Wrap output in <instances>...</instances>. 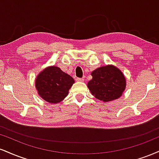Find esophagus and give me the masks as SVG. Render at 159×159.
<instances>
[{
	"label": "esophagus",
	"instance_id": "obj_1",
	"mask_svg": "<svg viewBox=\"0 0 159 159\" xmlns=\"http://www.w3.org/2000/svg\"><path fill=\"white\" fill-rule=\"evenodd\" d=\"M76 81L82 82V81H84V78H76Z\"/></svg>",
	"mask_w": 159,
	"mask_h": 159
}]
</instances>
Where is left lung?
I'll return each mask as SVG.
<instances>
[{
    "label": "left lung",
    "instance_id": "8db88e82",
    "mask_svg": "<svg viewBox=\"0 0 159 159\" xmlns=\"http://www.w3.org/2000/svg\"><path fill=\"white\" fill-rule=\"evenodd\" d=\"M93 78L87 84L92 95L98 100L108 102L119 98L126 89L127 81L119 69L112 64L95 69Z\"/></svg>",
    "mask_w": 159,
    "mask_h": 159
}]
</instances>
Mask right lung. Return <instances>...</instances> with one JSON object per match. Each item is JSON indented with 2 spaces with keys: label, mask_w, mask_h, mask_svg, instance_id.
Returning a JSON list of instances; mask_svg holds the SVG:
<instances>
[{
  "label": "right lung",
  "mask_w": 159,
  "mask_h": 159,
  "mask_svg": "<svg viewBox=\"0 0 159 159\" xmlns=\"http://www.w3.org/2000/svg\"><path fill=\"white\" fill-rule=\"evenodd\" d=\"M75 83L70 75L55 66H49L38 73L35 78L38 94L50 104H58L68 95Z\"/></svg>",
  "instance_id": "add662e5"
}]
</instances>
